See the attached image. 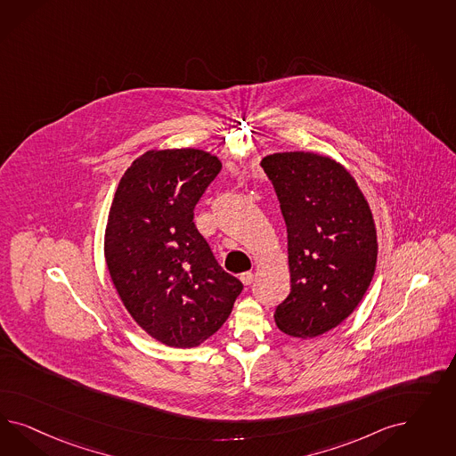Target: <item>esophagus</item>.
Segmentation results:
<instances>
[{
    "mask_svg": "<svg viewBox=\"0 0 456 456\" xmlns=\"http://www.w3.org/2000/svg\"><path fill=\"white\" fill-rule=\"evenodd\" d=\"M240 282L244 284V286H250V282H252V279H254V276H252V273H244V274H240Z\"/></svg>",
    "mask_w": 456,
    "mask_h": 456,
    "instance_id": "esophagus-1",
    "label": "esophagus"
}]
</instances>
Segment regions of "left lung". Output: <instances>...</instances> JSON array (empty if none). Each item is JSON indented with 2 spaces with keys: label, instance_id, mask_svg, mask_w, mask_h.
<instances>
[{
  "label": "left lung",
  "instance_id": "left-lung-1",
  "mask_svg": "<svg viewBox=\"0 0 456 456\" xmlns=\"http://www.w3.org/2000/svg\"><path fill=\"white\" fill-rule=\"evenodd\" d=\"M261 166L288 227L290 292L274 321L292 338H318L349 318L371 284L373 212L351 172L330 155L271 153Z\"/></svg>",
  "mask_w": 456,
  "mask_h": 456
}]
</instances>
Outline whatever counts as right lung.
<instances>
[{"label": "right lung", "instance_id": "right-lung-1", "mask_svg": "<svg viewBox=\"0 0 456 456\" xmlns=\"http://www.w3.org/2000/svg\"><path fill=\"white\" fill-rule=\"evenodd\" d=\"M221 168L206 151L152 149L126 168L111 200L103 240L111 282L138 326L170 347L208 341L242 290L193 224Z\"/></svg>", "mask_w": 456, "mask_h": 456}]
</instances>
